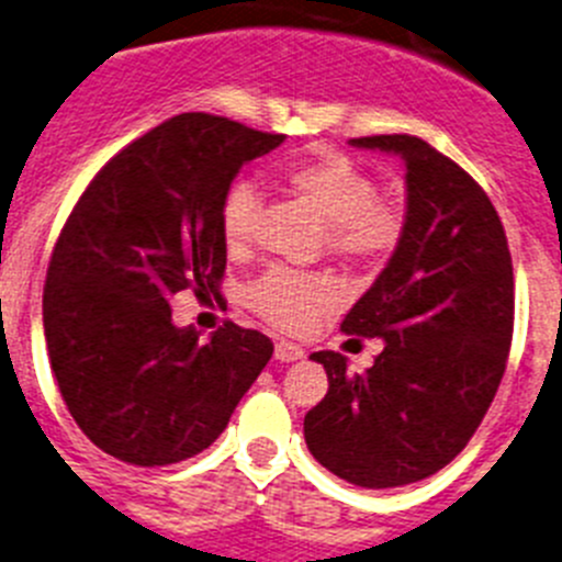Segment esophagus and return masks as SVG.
Masks as SVG:
<instances>
[{
    "label": "esophagus",
    "mask_w": 562,
    "mask_h": 562,
    "mask_svg": "<svg viewBox=\"0 0 562 562\" xmlns=\"http://www.w3.org/2000/svg\"><path fill=\"white\" fill-rule=\"evenodd\" d=\"M303 357V348L297 342H290V339H281L276 342V359L278 362H295V359Z\"/></svg>",
    "instance_id": "34e87169"
}]
</instances>
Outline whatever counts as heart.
Instances as JSON below:
<instances>
[{
    "mask_svg": "<svg viewBox=\"0 0 562 562\" xmlns=\"http://www.w3.org/2000/svg\"><path fill=\"white\" fill-rule=\"evenodd\" d=\"M281 187L301 200L323 225L334 256L351 265L373 267L393 256L406 228L401 200L382 198L373 175L337 150H315L278 172ZM259 200L250 183H234L220 203V239L231 256H245L254 245ZM247 306L284 331H303L337 306L328 278L272 267L245 292Z\"/></svg>",
    "mask_w": 562,
    "mask_h": 562,
    "instance_id": "1",
    "label": "heart"
}]
</instances>
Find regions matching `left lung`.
<instances>
[{
	"instance_id": "left-lung-1",
	"label": "left lung",
	"mask_w": 562,
	"mask_h": 562,
	"mask_svg": "<svg viewBox=\"0 0 562 562\" xmlns=\"http://www.w3.org/2000/svg\"><path fill=\"white\" fill-rule=\"evenodd\" d=\"M401 156L406 228L342 331L384 339L373 368L312 353L328 393L303 418L323 468L359 487H401L449 465L480 429L513 342V259L485 189L418 136L351 138Z\"/></svg>"
}]
</instances>
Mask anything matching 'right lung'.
<instances>
[{"mask_svg": "<svg viewBox=\"0 0 562 562\" xmlns=\"http://www.w3.org/2000/svg\"><path fill=\"white\" fill-rule=\"evenodd\" d=\"M281 142L180 113L116 153L71 209L46 270L44 337L71 418L105 454L142 468L200 454L270 362V337L231 321L200 342L169 297L220 295L223 194Z\"/></svg>", "mask_w": 562, "mask_h": 562, "instance_id": "right-lung-1", "label": "right lung"}]
</instances>
